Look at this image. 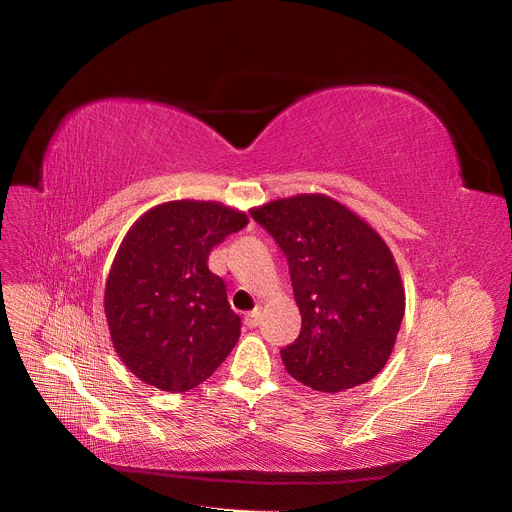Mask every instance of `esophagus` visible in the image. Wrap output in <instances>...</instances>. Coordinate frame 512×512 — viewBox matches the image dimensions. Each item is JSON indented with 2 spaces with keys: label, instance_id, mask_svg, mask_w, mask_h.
I'll return each instance as SVG.
<instances>
[{
  "label": "esophagus",
  "instance_id": "1",
  "mask_svg": "<svg viewBox=\"0 0 512 512\" xmlns=\"http://www.w3.org/2000/svg\"><path fill=\"white\" fill-rule=\"evenodd\" d=\"M244 323H246V327H257L259 325V310L249 312V315L244 317Z\"/></svg>",
  "mask_w": 512,
  "mask_h": 512
}]
</instances>
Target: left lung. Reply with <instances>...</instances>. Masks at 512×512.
Instances as JSON below:
<instances>
[{"label":"left lung","mask_w":512,"mask_h":512,"mask_svg":"<svg viewBox=\"0 0 512 512\" xmlns=\"http://www.w3.org/2000/svg\"><path fill=\"white\" fill-rule=\"evenodd\" d=\"M287 255L302 332L280 351L306 387L338 393L368 383L393 351L406 308L389 246L353 210L323 193L251 210Z\"/></svg>","instance_id":"left-lung-1"}]
</instances>
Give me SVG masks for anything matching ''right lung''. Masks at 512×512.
I'll list each match as a JSON object with an SVG mask.
<instances>
[{
	"mask_svg": "<svg viewBox=\"0 0 512 512\" xmlns=\"http://www.w3.org/2000/svg\"><path fill=\"white\" fill-rule=\"evenodd\" d=\"M249 223L221 202L176 200L144 212L125 234L106 278L112 346L142 383L183 393L217 370L240 338L212 246Z\"/></svg>",
	"mask_w": 512,
	"mask_h": 512,
	"instance_id": "obj_1",
	"label": "right lung"
}]
</instances>
